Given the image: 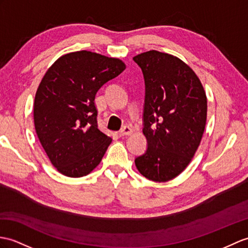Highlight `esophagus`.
I'll return each instance as SVG.
<instances>
[{"instance_id":"1","label":"esophagus","mask_w":248,"mask_h":248,"mask_svg":"<svg viewBox=\"0 0 248 248\" xmlns=\"http://www.w3.org/2000/svg\"><path fill=\"white\" fill-rule=\"evenodd\" d=\"M132 133V129L130 125H124L123 129L118 132L119 136H125V135H130Z\"/></svg>"}]
</instances>
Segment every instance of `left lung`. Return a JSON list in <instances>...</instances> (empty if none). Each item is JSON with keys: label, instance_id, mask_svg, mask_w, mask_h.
Wrapping results in <instances>:
<instances>
[{"label": "left lung", "instance_id": "left-lung-1", "mask_svg": "<svg viewBox=\"0 0 248 248\" xmlns=\"http://www.w3.org/2000/svg\"><path fill=\"white\" fill-rule=\"evenodd\" d=\"M146 84L145 154L135 158L140 173L168 182L187 168L197 152L207 119V97L197 74L177 57L149 50L133 57Z\"/></svg>", "mask_w": 248, "mask_h": 248}]
</instances>
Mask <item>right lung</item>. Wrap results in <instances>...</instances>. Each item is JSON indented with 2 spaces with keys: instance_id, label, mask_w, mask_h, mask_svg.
Returning a JSON list of instances; mask_svg holds the SVG:
<instances>
[{
  "instance_id": "obj_1",
  "label": "right lung",
  "mask_w": 248,
  "mask_h": 248,
  "mask_svg": "<svg viewBox=\"0 0 248 248\" xmlns=\"http://www.w3.org/2000/svg\"><path fill=\"white\" fill-rule=\"evenodd\" d=\"M124 70L118 58L80 50L61 56L46 71L34 96V129L63 175H88L100 164L112 138L98 129L95 96Z\"/></svg>"
}]
</instances>
